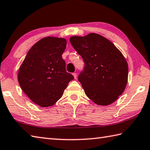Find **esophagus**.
Listing matches in <instances>:
<instances>
[{
  "mask_svg": "<svg viewBox=\"0 0 150 150\" xmlns=\"http://www.w3.org/2000/svg\"><path fill=\"white\" fill-rule=\"evenodd\" d=\"M73 77H74L75 79H77V73H73Z\"/></svg>",
  "mask_w": 150,
  "mask_h": 150,
  "instance_id": "1",
  "label": "esophagus"
}]
</instances>
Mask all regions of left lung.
Wrapping results in <instances>:
<instances>
[{"mask_svg": "<svg viewBox=\"0 0 150 150\" xmlns=\"http://www.w3.org/2000/svg\"><path fill=\"white\" fill-rule=\"evenodd\" d=\"M69 41L84 60L78 79L88 98L98 105L112 103L127 83L128 65L122 52L98 34L74 36Z\"/></svg>", "mask_w": 150, "mask_h": 150, "instance_id": "left-lung-1", "label": "left lung"}]
</instances>
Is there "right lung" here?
Wrapping results in <instances>:
<instances>
[{
	"instance_id": "right-lung-1",
	"label": "right lung",
	"mask_w": 150,
	"mask_h": 150,
	"mask_svg": "<svg viewBox=\"0 0 150 150\" xmlns=\"http://www.w3.org/2000/svg\"><path fill=\"white\" fill-rule=\"evenodd\" d=\"M66 45L64 38H42L29 50L19 67L17 79L21 88L40 107L53 105L74 79L66 71L62 57Z\"/></svg>"
}]
</instances>
